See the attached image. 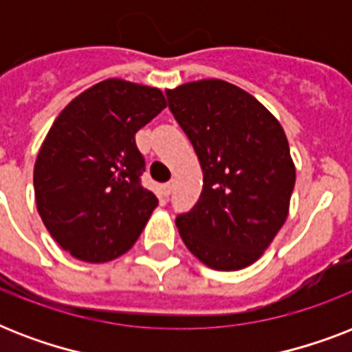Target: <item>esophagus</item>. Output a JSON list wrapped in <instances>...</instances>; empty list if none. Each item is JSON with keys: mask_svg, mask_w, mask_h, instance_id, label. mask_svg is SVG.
<instances>
[{"mask_svg": "<svg viewBox=\"0 0 352 352\" xmlns=\"http://www.w3.org/2000/svg\"><path fill=\"white\" fill-rule=\"evenodd\" d=\"M171 190H173V181L166 182L164 186H162V193H164L166 197H168V195H170V193H171Z\"/></svg>", "mask_w": 352, "mask_h": 352, "instance_id": "1", "label": "esophagus"}]
</instances>
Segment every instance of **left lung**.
Segmentation results:
<instances>
[{
	"instance_id": "obj_1",
	"label": "left lung",
	"mask_w": 352,
	"mask_h": 352,
	"mask_svg": "<svg viewBox=\"0 0 352 352\" xmlns=\"http://www.w3.org/2000/svg\"><path fill=\"white\" fill-rule=\"evenodd\" d=\"M203 168V192L177 217L184 245L214 270L256 263L287 221L296 168L283 127L250 93L225 80L166 91Z\"/></svg>"
}]
</instances>
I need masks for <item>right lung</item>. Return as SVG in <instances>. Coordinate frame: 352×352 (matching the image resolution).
<instances>
[{"instance_id": "add662e5", "label": "right lung", "mask_w": 352, "mask_h": 352, "mask_svg": "<svg viewBox=\"0 0 352 352\" xmlns=\"http://www.w3.org/2000/svg\"><path fill=\"white\" fill-rule=\"evenodd\" d=\"M166 107L162 91L107 78L63 107L34 164L36 208L52 239L85 263L126 254L157 208L140 184L135 133Z\"/></svg>"}]
</instances>
